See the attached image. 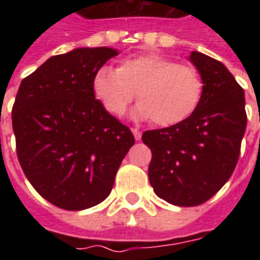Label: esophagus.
Returning <instances> with one entry per match:
<instances>
[{
	"mask_svg": "<svg viewBox=\"0 0 260 260\" xmlns=\"http://www.w3.org/2000/svg\"><path fill=\"white\" fill-rule=\"evenodd\" d=\"M132 134H134V136H135V139L136 141H141V138H142V134H141V131L139 129H136V128H132Z\"/></svg>",
	"mask_w": 260,
	"mask_h": 260,
	"instance_id": "obj_1",
	"label": "esophagus"
}]
</instances>
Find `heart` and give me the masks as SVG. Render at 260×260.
Instances as JSON below:
<instances>
[{"mask_svg": "<svg viewBox=\"0 0 260 260\" xmlns=\"http://www.w3.org/2000/svg\"><path fill=\"white\" fill-rule=\"evenodd\" d=\"M93 90L113 115L121 117L136 94V118H152L158 126H173L195 113L203 96V82L193 67L149 53L122 59L117 69H99Z\"/></svg>", "mask_w": 260, "mask_h": 260, "instance_id": "1", "label": "heart"}]
</instances>
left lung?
Instances as JSON below:
<instances>
[{"label":"left lung","instance_id":"8db88e82","mask_svg":"<svg viewBox=\"0 0 260 260\" xmlns=\"http://www.w3.org/2000/svg\"><path fill=\"white\" fill-rule=\"evenodd\" d=\"M203 96L178 125L143 132L152 150L149 181L154 193L175 206H198L229 181L246 128L245 93L220 61L192 51Z\"/></svg>","mask_w":260,"mask_h":260}]
</instances>
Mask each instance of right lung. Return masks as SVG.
I'll list each match as a JSON object with an SVG mask.
<instances>
[{
    "mask_svg": "<svg viewBox=\"0 0 260 260\" xmlns=\"http://www.w3.org/2000/svg\"><path fill=\"white\" fill-rule=\"evenodd\" d=\"M118 51L82 47L54 55L22 80L12 107L20 167L55 206L103 202L135 138L94 96V75Z\"/></svg>",
    "mask_w": 260,
    "mask_h": 260,
    "instance_id": "add662e5",
    "label": "right lung"
}]
</instances>
